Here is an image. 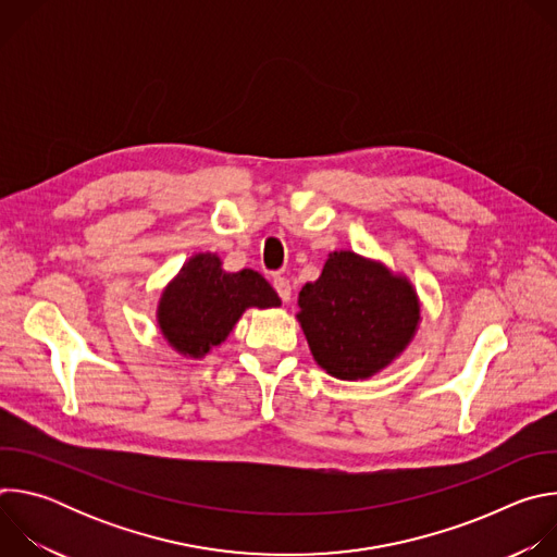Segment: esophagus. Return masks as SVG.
<instances>
[{"mask_svg": "<svg viewBox=\"0 0 557 557\" xmlns=\"http://www.w3.org/2000/svg\"><path fill=\"white\" fill-rule=\"evenodd\" d=\"M273 286H275L277 295L282 297V301L288 304L290 297H293V286H290V282H288L286 277H275V280H273Z\"/></svg>", "mask_w": 557, "mask_h": 557, "instance_id": "obj_1", "label": "esophagus"}]
</instances>
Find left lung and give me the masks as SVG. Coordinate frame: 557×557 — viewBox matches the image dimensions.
Returning <instances> with one entry per match:
<instances>
[{
	"label": "left lung",
	"instance_id": "left-lung-1",
	"mask_svg": "<svg viewBox=\"0 0 557 557\" xmlns=\"http://www.w3.org/2000/svg\"><path fill=\"white\" fill-rule=\"evenodd\" d=\"M297 322L317 366L342 381L370 379L417 337L421 299L408 275L350 249L329 253L297 297Z\"/></svg>",
	"mask_w": 557,
	"mask_h": 557
}]
</instances>
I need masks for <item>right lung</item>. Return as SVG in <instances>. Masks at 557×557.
I'll use <instances>...</instances> for the list:
<instances>
[{
    "label": "right lung",
    "instance_id": "add662e5",
    "mask_svg": "<svg viewBox=\"0 0 557 557\" xmlns=\"http://www.w3.org/2000/svg\"><path fill=\"white\" fill-rule=\"evenodd\" d=\"M282 299L253 269L228 273L218 253H194L161 290L156 324L185 359H205L222 346L249 308H277Z\"/></svg>",
    "mask_w": 557,
    "mask_h": 557
}]
</instances>
